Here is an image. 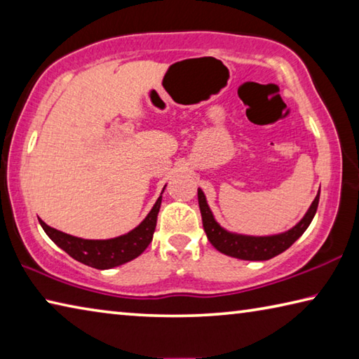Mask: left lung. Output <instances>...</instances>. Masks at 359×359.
I'll use <instances>...</instances> for the list:
<instances>
[{
	"label": "left lung",
	"instance_id": "8db88e82",
	"mask_svg": "<svg viewBox=\"0 0 359 359\" xmlns=\"http://www.w3.org/2000/svg\"><path fill=\"white\" fill-rule=\"evenodd\" d=\"M320 201V191L315 196L313 203L309 208L307 214L304 215L302 220L291 228L287 233L276 234V236H261V238H255V236H242L234 234L229 231L223 229L220 224L215 222L214 215L205 201V196L201 188H198V203L199 209H201L203 217V226L210 244L214 245L218 252H222L228 257L247 259V261H266L277 257L282 252L287 250L288 247L294 244L296 239H299L304 231L311 224L312 218L317 212Z\"/></svg>",
	"mask_w": 359,
	"mask_h": 359
}]
</instances>
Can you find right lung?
<instances>
[{
  "mask_svg": "<svg viewBox=\"0 0 359 359\" xmlns=\"http://www.w3.org/2000/svg\"><path fill=\"white\" fill-rule=\"evenodd\" d=\"M160 205L161 196L156 199L155 205L139 226L130 231L128 234L106 241L81 239L76 238V236L62 233L55 228H50L42 220H39V223L48 238L55 242L60 248H63L69 257L90 267H95V269H111V267L125 264L137 258L149 247L155 233Z\"/></svg>",
  "mask_w": 359,
  "mask_h": 359,
  "instance_id": "add662e5",
  "label": "right lung"
}]
</instances>
